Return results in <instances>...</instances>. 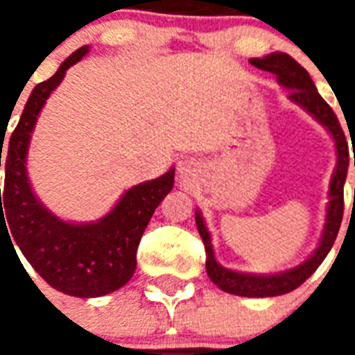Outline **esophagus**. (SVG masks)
I'll return each mask as SVG.
<instances>
[{
  "instance_id": "1",
  "label": "esophagus",
  "mask_w": 355,
  "mask_h": 355,
  "mask_svg": "<svg viewBox=\"0 0 355 355\" xmlns=\"http://www.w3.org/2000/svg\"><path fill=\"white\" fill-rule=\"evenodd\" d=\"M193 171V165L192 162H182L180 165H178V173H180V177L186 178L188 175H192Z\"/></svg>"
}]
</instances>
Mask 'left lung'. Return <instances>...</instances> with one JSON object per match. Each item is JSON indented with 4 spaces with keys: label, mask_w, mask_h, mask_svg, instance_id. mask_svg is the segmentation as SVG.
I'll list each match as a JSON object with an SVG mask.
<instances>
[{
    "label": "left lung",
    "mask_w": 355,
    "mask_h": 355,
    "mask_svg": "<svg viewBox=\"0 0 355 355\" xmlns=\"http://www.w3.org/2000/svg\"><path fill=\"white\" fill-rule=\"evenodd\" d=\"M249 62L257 66L259 70L275 73L279 85L289 89L291 101L297 102L298 106H302L306 112H310L321 125H325L329 132L333 135L336 146V169L333 173V178H331V184H329L327 223H325L323 238H321L315 253L308 261L302 262L300 266L274 275L239 274V272H232L228 268H223L215 261V253H213V245H211V236H209L207 228L203 224V218H201L200 213H196L198 232H200L201 239H203L205 254H207L205 268H207L211 282L215 283L216 287L226 291V293H232V295L262 298L285 295V293H291V291L300 287L318 270V266H320L323 259L331 251V247H333L336 239V234H338V228H340V223H343L344 180H346V173H348L350 155H348V142H346L343 127L338 123L335 112L331 110L327 102L321 98L318 89L313 85L312 78H310V73L306 72L295 58H291L285 53H272V55H268L264 58H251Z\"/></svg>",
    "instance_id": "8db88e82"
}]
</instances>
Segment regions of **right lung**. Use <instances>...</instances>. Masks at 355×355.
<instances>
[{
  "instance_id": "1",
  "label": "right lung",
  "mask_w": 355,
  "mask_h": 355,
  "mask_svg": "<svg viewBox=\"0 0 355 355\" xmlns=\"http://www.w3.org/2000/svg\"><path fill=\"white\" fill-rule=\"evenodd\" d=\"M87 55L81 47L57 73L37 83L15 127L5 157V186L0 188V232L7 230L26 261L51 287L64 295L91 298L123 287L135 274L137 249L155 207L173 190L175 169L123 193L108 215L91 224L64 223L37 201L26 175V154L37 116L66 70ZM0 148V167H1Z\"/></svg>"
}]
</instances>
